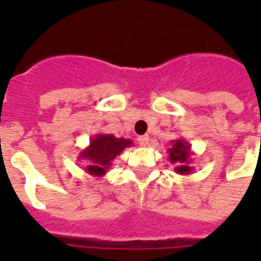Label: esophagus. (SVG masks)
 Instances as JSON below:
<instances>
[{"mask_svg":"<svg viewBox=\"0 0 261 261\" xmlns=\"http://www.w3.org/2000/svg\"><path fill=\"white\" fill-rule=\"evenodd\" d=\"M148 142H149V137H148V136L138 137V144H140L141 147H147Z\"/></svg>","mask_w":261,"mask_h":261,"instance_id":"1","label":"esophagus"}]
</instances>
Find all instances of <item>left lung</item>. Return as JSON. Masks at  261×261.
<instances>
[{
    "label": "left lung",
    "instance_id": "obj_1",
    "mask_svg": "<svg viewBox=\"0 0 261 261\" xmlns=\"http://www.w3.org/2000/svg\"><path fill=\"white\" fill-rule=\"evenodd\" d=\"M170 144H172V147L168 149V153H169L168 159L170 161V164L176 165V173H179V175L193 173L194 168L192 166V145L183 138L173 140V141H170Z\"/></svg>",
    "mask_w": 261,
    "mask_h": 261
}]
</instances>
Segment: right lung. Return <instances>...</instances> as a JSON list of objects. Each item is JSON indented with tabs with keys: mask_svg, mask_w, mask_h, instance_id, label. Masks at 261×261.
Here are the masks:
<instances>
[{
	"mask_svg": "<svg viewBox=\"0 0 261 261\" xmlns=\"http://www.w3.org/2000/svg\"><path fill=\"white\" fill-rule=\"evenodd\" d=\"M131 145L133 141L128 138H117L113 134H96L92 137L89 145L81 151L78 161L85 164L84 169L86 173L102 177L112 166V161Z\"/></svg>",
	"mask_w": 261,
	"mask_h": 261,
	"instance_id": "obj_1",
	"label": "right lung"
}]
</instances>
